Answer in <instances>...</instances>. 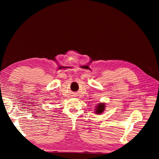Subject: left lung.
I'll return each instance as SVG.
<instances>
[{
	"label": "left lung",
	"mask_w": 159,
	"mask_h": 159,
	"mask_svg": "<svg viewBox=\"0 0 159 159\" xmlns=\"http://www.w3.org/2000/svg\"><path fill=\"white\" fill-rule=\"evenodd\" d=\"M105 107V105L104 103H99L98 105L97 106V109H95L96 110L95 113H98V114H101L104 111Z\"/></svg>",
	"instance_id": "8db88e82"
}]
</instances>
